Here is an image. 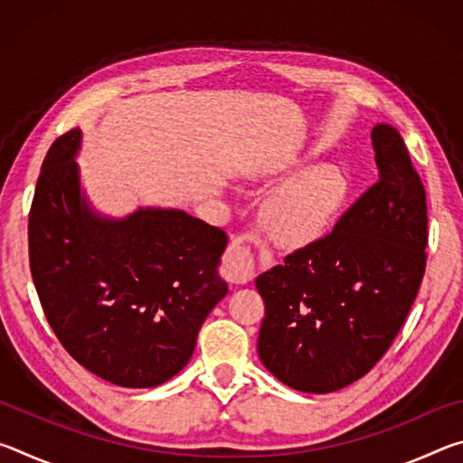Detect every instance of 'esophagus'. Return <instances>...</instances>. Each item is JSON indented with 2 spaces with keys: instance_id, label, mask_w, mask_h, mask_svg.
<instances>
[{
  "instance_id": "1",
  "label": "esophagus",
  "mask_w": 463,
  "mask_h": 463,
  "mask_svg": "<svg viewBox=\"0 0 463 463\" xmlns=\"http://www.w3.org/2000/svg\"><path fill=\"white\" fill-rule=\"evenodd\" d=\"M221 271L229 284H247L249 279H253L255 260L250 249L239 241L231 242L222 257Z\"/></svg>"
}]
</instances>
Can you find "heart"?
<instances>
[{
	"label": "heart",
	"instance_id": "1",
	"mask_svg": "<svg viewBox=\"0 0 463 463\" xmlns=\"http://www.w3.org/2000/svg\"><path fill=\"white\" fill-rule=\"evenodd\" d=\"M349 175L336 165L310 167L271 195L263 210L269 237L286 249H300L325 237L349 200Z\"/></svg>",
	"mask_w": 463,
	"mask_h": 463
}]
</instances>
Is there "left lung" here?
<instances>
[{
  "mask_svg": "<svg viewBox=\"0 0 463 463\" xmlns=\"http://www.w3.org/2000/svg\"><path fill=\"white\" fill-rule=\"evenodd\" d=\"M380 177L335 229L257 278L263 365L286 386L326 394L390 349L427 265V194L402 137L372 130Z\"/></svg>",
  "mask_w": 463,
  "mask_h": 463,
  "instance_id": "left-lung-1",
  "label": "left lung"
}]
</instances>
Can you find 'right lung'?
<instances>
[{
  "label": "right lung",
  "mask_w": 463,
  "mask_h": 463,
  "mask_svg": "<svg viewBox=\"0 0 463 463\" xmlns=\"http://www.w3.org/2000/svg\"><path fill=\"white\" fill-rule=\"evenodd\" d=\"M81 130L54 140L28 216L30 271L44 317L85 370L153 388L190 362L200 326L226 296V232L184 210L101 218L80 190Z\"/></svg>",
  "instance_id": "obj_1"
}]
</instances>
